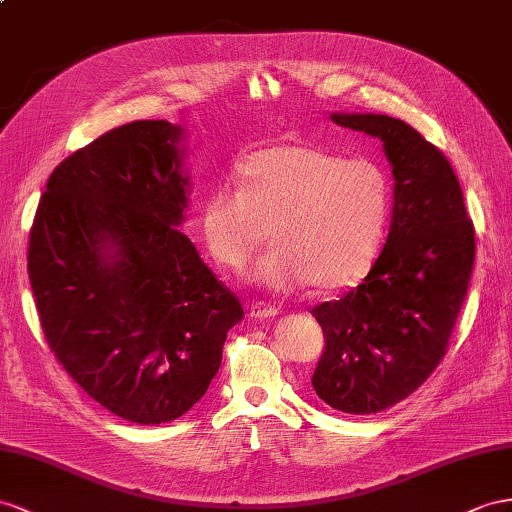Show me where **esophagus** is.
Returning <instances> with one entry per match:
<instances>
[{"instance_id": "34e87169", "label": "esophagus", "mask_w": 512, "mask_h": 512, "mask_svg": "<svg viewBox=\"0 0 512 512\" xmlns=\"http://www.w3.org/2000/svg\"><path fill=\"white\" fill-rule=\"evenodd\" d=\"M279 313V309L274 305H266V303H255L251 305V318L255 320H268L274 318Z\"/></svg>"}]
</instances>
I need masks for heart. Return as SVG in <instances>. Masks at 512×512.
I'll return each mask as SVG.
<instances>
[{"label":"heart","mask_w":512,"mask_h":512,"mask_svg":"<svg viewBox=\"0 0 512 512\" xmlns=\"http://www.w3.org/2000/svg\"><path fill=\"white\" fill-rule=\"evenodd\" d=\"M238 190L212 188L201 203V238L220 266L242 272L257 248L251 279L290 292L311 283L337 292L370 272L385 240L391 186L372 160L309 144H274L235 166Z\"/></svg>","instance_id":"b5f03b06"}]
</instances>
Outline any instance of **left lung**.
Segmentation results:
<instances>
[{
    "mask_svg": "<svg viewBox=\"0 0 512 512\" xmlns=\"http://www.w3.org/2000/svg\"><path fill=\"white\" fill-rule=\"evenodd\" d=\"M383 142L393 175L391 225L368 277L313 307L326 346L311 385L333 409L372 415L409 398L435 372L476 257L474 225L445 155L385 114L331 112Z\"/></svg>",
    "mask_w": 512,
    "mask_h": 512,
    "instance_id": "8db88e82",
    "label": "left lung"
}]
</instances>
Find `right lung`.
Masks as SVG:
<instances>
[{
	"label": "right lung",
	"instance_id": "right-lung-1",
	"mask_svg": "<svg viewBox=\"0 0 512 512\" xmlns=\"http://www.w3.org/2000/svg\"><path fill=\"white\" fill-rule=\"evenodd\" d=\"M183 127L136 121L51 173L28 272L49 348L90 398L127 422L188 413L244 309L181 225L192 183Z\"/></svg>",
	"mask_w": 512,
	"mask_h": 512
}]
</instances>
